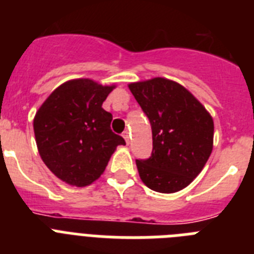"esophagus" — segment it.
Returning <instances> with one entry per match:
<instances>
[{
	"mask_svg": "<svg viewBox=\"0 0 254 254\" xmlns=\"http://www.w3.org/2000/svg\"><path fill=\"white\" fill-rule=\"evenodd\" d=\"M123 137H124V139H125V142H127V144L130 143V133H129V131H127V130L124 131Z\"/></svg>",
	"mask_w": 254,
	"mask_h": 254,
	"instance_id": "obj_1",
	"label": "esophagus"
}]
</instances>
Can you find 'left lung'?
Masks as SVG:
<instances>
[{
  "label": "left lung",
  "instance_id": "1",
  "mask_svg": "<svg viewBox=\"0 0 254 254\" xmlns=\"http://www.w3.org/2000/svg\"><path fill=\"white\" fill-rule=\"evenodd\" d=\"M129 89L152 129L151 156L135 160L140 180L156 192L185 189L212 153V116L186 87L172 80L156 77L133 82Z\"/></svg>",
  "mask_w": 254,
  "mask_h": 254
}]
</instances>
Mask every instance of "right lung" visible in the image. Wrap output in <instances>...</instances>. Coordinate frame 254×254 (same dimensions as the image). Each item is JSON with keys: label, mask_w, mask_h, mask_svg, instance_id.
Here are the masks:
<instances>
[{"label": "right lung", "mask_w": 254, "mask_h": 254, "mask_svg": "<svg viewBox=\"0 0 254 254\" xmlns=\"http://www.w3.org/2000/svg\"><path fill=\"white\" fill-rule=\"evenodd\" d=\"M112 86L90 78L67 81L57 87L33 120L42 161L63 182L84 187L103 173L121 135L111 130L112 115L102 108Z\"/></svg>", "instance_id": "right-lung-1"}]
</instances>
